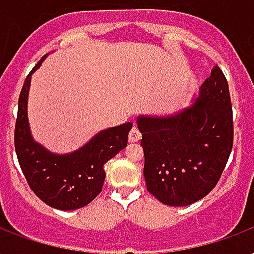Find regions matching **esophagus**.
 <instances>
[{"instance_id": "esophagus-1", "label": "esophagus", "mask_w": 254, "mask_h": 254, "mask_svg": "<svg viewBox=\"0 0 254 254\" xmlns=\"http://www.w3.org/2000/svg\"><path fill=\"white\" fill-rule=\"evenodd\" d=\"M129 141L131 143H135V141H139L141 139V132L139 131V128L137 127H133L132 129H131V132H129Z\"/></svg>"}]
</instances>
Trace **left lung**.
<instances>
[{"label": "left lung", "mask_w": 254, "mask_h": 254, "mask_svg": "<svg viewBox=\"0 0 254 254\" xmlns=\"http://www.w3.org/2000/svg\"><path fill=\"white\" fill-rule=\"evenodd\" d=\"M147 190L159 201L184 207L219 183L233 147V115L227 78L219 66L192 107L168 118L140 117Z\"/></svg>", "instance_id": "8db88e82"}]
</instances>
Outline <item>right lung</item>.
<instances>
[{"label": "right lung", "mask_w": 254, "mask_h": 254, "mask_svg": "<svg viewBox=\"0 0 254 254\" xmlns=\"http://www.w3.org/2000/svg\"><path fill=\"white\" fill-rule=\"evenodd\" d=\"M43 58L29 72L19 94L15 152L31 190L49 207L72 211L86 207L102 192L106 178L103 166L127 145L132 123L127 122L102 131L72 154L47 152L31 139L26 113L31 74L41 66Z\"/></svg>", "instance_id": "obj_1"}]
</instances>
